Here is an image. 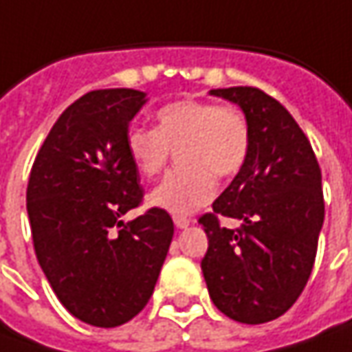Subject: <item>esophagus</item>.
Returning a JSON list of instances; mask_svg holds the SVG:
<instances>
[{
  "label": "esophagus",
  "mask_w": 352,
  "mask_h": 352,
  "mask_svg": "<svg viewBox=\"0 0 352 352\" xmlns=\"http://www.w3.org/2000/svg\"><path fill=\"white\" fill-rule=\"evenodd\" d=\"M173 222H175L177 228H187L189 224H191V219H187V217H173Z\"/></svg>",
  "instance_id": "1"
}]
</instances>
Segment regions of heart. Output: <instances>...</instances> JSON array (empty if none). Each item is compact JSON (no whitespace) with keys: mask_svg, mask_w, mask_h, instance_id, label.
Returning <instances> with one entry per match:
<instances>
[{"mask_svg":"<svg viewBox=\"0 0 352 352\" xmlns=\"http://www.w3.org/2000/svg\"><path fill=\"white\" fill-rule=\"evenodd\" d=\"M126 153L135 171L155 177L171 151L181 169L165 177L149 195V203L175 217L191 214L208 205L217 181L234 177L250 155V124L234 108L212 102L181 100L155 112V130L130 128L124 138Z\"/></svg>","mask_w":352,"mask_h":352,"instance_id":"heart-1","label":"heart"}]
</instances>
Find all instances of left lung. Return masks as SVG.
<instances>
[{"label": "left lung", "mask_w": 352, "mask_h": 352, "mask_svg": "<svg viewBox=\"0 0 352 352\" xmlns=\"http://www.w3.org/2000/svg\"><path fill=\"white\" fill-rule=\"evenodd\" d=\"M244 112L252 146L244 167L199 219L208 250L201 262L208 296L238 323L283 315L311 276L325 219L321 169L298 122L278 100L252 86L208 90ZM236 218L226 229L218 214Z\"/></svg>", "instance_id": "obj_1"}]
</instances>
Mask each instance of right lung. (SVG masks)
Segmentation results:
<instances>
[{"label": "right lung", "instance_id": "obj_1", "mask_svg": "<svg viewBox=\"0 0 352 352\" xmlns=\"http://www.w3.org/2000/svg\"><path fill=\"white\" fill-rule=\"evenodd\" d=\"M147 100L131 88L85 94L58 116L29 177L38 266L58 301L94 327L124 325L146 307L173 240L161 208L122 221L144 197L124 138Z\"/></svg>", "mask_w": 352, "mask_h": 352}]
</instances>
